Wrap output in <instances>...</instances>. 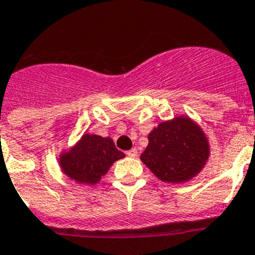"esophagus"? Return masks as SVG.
<instances>
[{"mask_svg":"<svg viewBox=\"0 0 255 255\" xmlns=\"http://www.w3.org/2000/svg\"><path fill=\"white\" fill-rule=\"evenodd\" d=\"M126 155H128V156H131V158H135V156L137 155V150H136V149H135V148L130 149V150L126 151Z\"/></svg>","mask_w":255,"mask_h":255,"instance_id":"esophagus-1","label":"esophagus"}]
</instances>
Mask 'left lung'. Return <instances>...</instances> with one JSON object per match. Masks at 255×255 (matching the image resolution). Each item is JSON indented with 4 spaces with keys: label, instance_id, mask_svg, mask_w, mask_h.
Returning <instances> with one entry per match:
<instances>
[{
    "label": "left lung",
    "instance_id": "left-lung-1",
    "mask_svg": "<svg viewBox=\"0 0 255 255\" xmlns=\"http://www.w3.org/2000/svg\"><path fill=\"white\" fill-rule=\"evenodd\" d=\"M148 139L140 159L163 182L190 181L209 159L210 145L205 132L186 116L160 123Z\"/></svg>",
    "mask_w": 255,
    "mask_h": 255
}]
</instances>
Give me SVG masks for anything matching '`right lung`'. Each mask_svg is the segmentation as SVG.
<instances>
[{
	"mask_svg": "<svg viewBox=\"0 0 255 255\" xmlns=\"http://www.w3.org/2000/svg\"><path fill=\"white\" fill-rule=\"evenodd\" d=\"M125 154L116 149L111 137L85 134L69 151L60 155L59 164L67 177L78 183L95 184Z\"/></svg>",
	"mask_w": 255,
	"mask_h": 255,
	"instance_id": "add662e5",
	"label": "right lung"
}]
</instances>
